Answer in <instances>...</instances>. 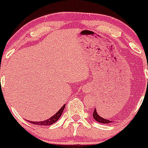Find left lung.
<instances>
[{"mask_svg":"<svg viewBox=\"0 0 148 148\" xmlns=\"http://www.w3.org/2000/svg\"><path fill=\"white\" fill-rule=\"evenodd\" d=\"M93 118H94V119L96 120V121H97L98 122H101V123H104V124H108V123L112 122V121H109V120H107V119H103V118L100 117V116L97 114V112L96 111V109H95L94 111H93Z\"/></svg>","mask_w":148,"mask_h":148,"instance_id":"1","label":"left lung"}]
</instances>
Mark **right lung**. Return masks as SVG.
<instances>
[{"instance_id": "add662e5", "label": "right lung", "mask_w": 148, "mask_h": 148, "mask_svg": "<svg viewBox=\"0 0 148 148\" xmlns=\"http://www.w3.org/2000/svg\"><path fill=\"white\" fill-rule=\"evenodd\" d=\"M65 107V105H64L58 112L57 113L55 114L53 116H51L50 119H49L45 120V121H43V122H30V123L34 125H51L53 123L56 122L58 120L61 116H62V114L64 111V109Z\"/></svg>"}]
</instances>
